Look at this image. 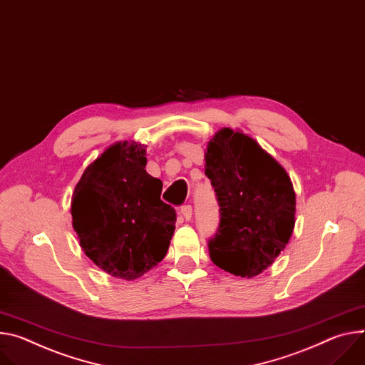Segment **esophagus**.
<instances>
[{
    "label": "esophagus",
    "instance_id": "esophagus-1",
    "mask_svg": "<svg viewBox=\"0 0 365 365\" xmlns=\"http://www.w3.org/2000/svg\"><path fill=\"white\" fill-rule=\"evenodd\" d=\"M180 215H182L186 221H189V220L192 218V207H190V205H183V207L180 208Z\"/></svg>",
    "mask_w": 365,
    "mask_h": 365
}]
</instances>
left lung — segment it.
Returning <instances> with one entry per match:
<instances>
[{"mask_svg": "<svg viewBox=\"0 0 365 365\" xmlns=\"http://www.w3.org/2000/svg\"><path fill=\"white\" fill-rule=\"evenodd\" d=\"M205 175L220 205L210 257L242 278L268 269L295 224V192L282 165L242 130L221 128L208 141Z\"/></svg>", "mask_w": 365, "mask_h": 365, "instance_id": "left-lung-1", "label": "left lung"}]
</instances>
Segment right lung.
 <instances>
[{"instance_id":"right-lung-1","label":"right lung","mask_w":365,"mask_h":365,"mask_svg":"<svg viewBox=\"0 0 365 365\" xmlns=\"http://www.w3.org/2000/svg\"><path fill=\"white\" fill-rule=\"evenodd\" d=\"M145 147L116 143L90 163L71 200L83 252L112 277L134 281L163 260L176 212L160 200L163 183L145 172Z\"/></svg>"}]
</instances>
